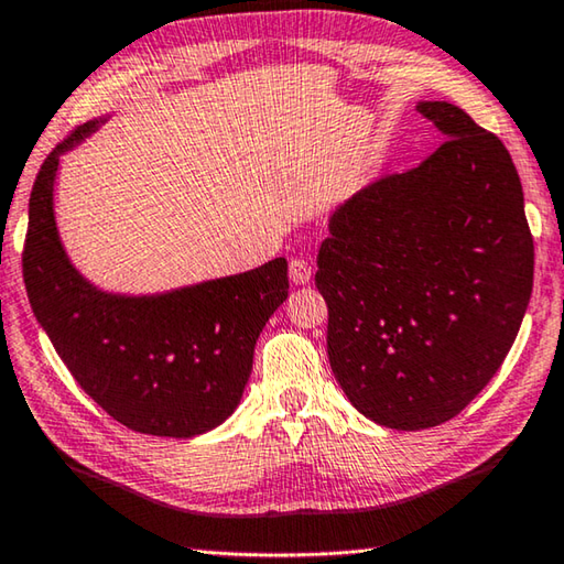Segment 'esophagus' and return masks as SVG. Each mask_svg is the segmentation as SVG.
I'll list each match as a JSON object with an SVG mask.
<instances>
[{
	"instance_id": "1",
	"label": "esophagus",
	"mask_w": 564,
	"mask_h": 564,
	"mask_svg": "<svg viewBox=\"0 0 564 564\" xmlns=\"http://www.w3.org/2000/svg\"><path fill=\"white\" fill-rule=\"evenodd\" d=\"M289 275H291V283H295V285L308 283L311 275H313L311 263L303 261V259H291V263H289Z\"/></svg>"
}]
</instances>
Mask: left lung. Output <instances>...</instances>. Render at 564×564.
Here are the masks:
<instances>
[{"label":"left lung","mask_w":564,"mask_h":564,"mask_svg":"<svg viewBox=\"0 0 564 564\" xmlns=\"http://www.w3.org/2000/svg\"><path fill=\"white\" fill-rule=\"evenodd\" d=\"M445 141L330 216L316 289L328 360L358 413L393 431L455 417L498 373L532 293L534 248L508 149L447 101Z\"/></svg>","instance_id":"left-lung-1"}]
</instances>
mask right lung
I'll return each instance as SVG.
<instances>
[{
  "mask_svg": "<svg viewBox=\"0 0 564 564\" xmlns=\"http://www.w3.org/2000/svg\"><path fill=\"white\" fill-rule=\"evenodd\" d=\"M109 117L76 129L40 169L30 198L24 283L32 311L94 403L144 435L196 437L234 413L251 378L253 348L289 299V263L159 293L99 289L76 269L56 226L59 159Z\"/></svg>",
  "mask_w": 564,
  "mask_h": 564,
  "instance_id": "obj_1",
  "label": "right lung"
}]
</instances>
